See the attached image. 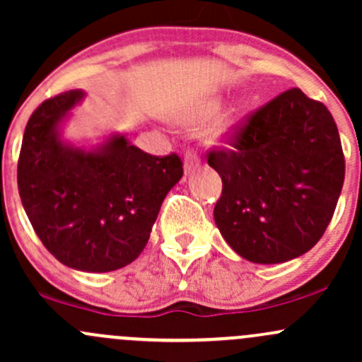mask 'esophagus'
Instances as JSON below:
<instances>
[{
  "label": "esophagus",
  "instance_id": "obj_1",
  "mask_svg": "<svg viewBox=\"0 0 362 362\" xmlns=\"http://www.w3.org/2000/svg\"><path fill=\"white\" fill-rule=\"evenodd\" d=\"M182 167H185L186 176H189V174H193L198 167H200V158H198L195 153H189L188 151L185 157V164H182Z\"/></svg>",
  "mask_w": 362,
  "mask_h": 362
}]
</instances>
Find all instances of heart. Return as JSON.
Wrapping results in <instances>:
<instances>
[{"mask_svg": "<svg viewBox=\"0 0 362 362\" xmlns=\"http://www.w3.org/2000/svg\"><path fill=\"white\" fill-rule=\"evenodd\" d=\"M221 110V100H211L209 103H205L200 110H197V114H193L192 117L182 120V126L188 127V129H197V127L205 126L211 120L219 114ZM240 127V115L238 112L228 110L221 115L219 120L214 124V127L209 131L207 143L209 145H224L228 143L233 136L236 134Z\"/></svg>", "mask_w": 362, "mask_h": 362, "instance_id": "obj_1", "label": "heart"}]
</instances>
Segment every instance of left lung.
<instances>
[{
	"instance_id": "8db88e82",
	"label": "left lung",
	"mask_w": 362,
	"mask_h": 362,
	"mask_svg": "<svg viewBox=\"0 0 362 362\" xmlns=\"http://www.w3.org/2000/svg\"><path fill=\"white\" fill-rule=\"evenodd\" d=\"M209 165L223 180L216 226L255 264L297 259L320 242L345 176L335 120L297 88L255 112L233 150L211 151Z\"/></svg>"
}]
</instances>
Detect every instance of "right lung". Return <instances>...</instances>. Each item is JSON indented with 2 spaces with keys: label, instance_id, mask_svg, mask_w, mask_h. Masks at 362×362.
I'll list each match as a JSON object with an SVG mask.
<instances>
[{
  "label": "right lung",
  "instance_id": "add662e5",
  "mask_svg": "<svg viewBox=\"0 0 362 362\" xmlns=\"http://www.w3.org/2000/svg\"><path fill=\"white\" fill-rule=\"evenodd\" d=\"M83 89L46 100L30 115L18 157V193L40 240L67 267L108 273L138 259L164 198L182 177L177 155L153 157L126 134L71 141L65 122Z\"/></svg>",
  "mask_w": 362,
  "mask_h": 362
}]
</instances>
